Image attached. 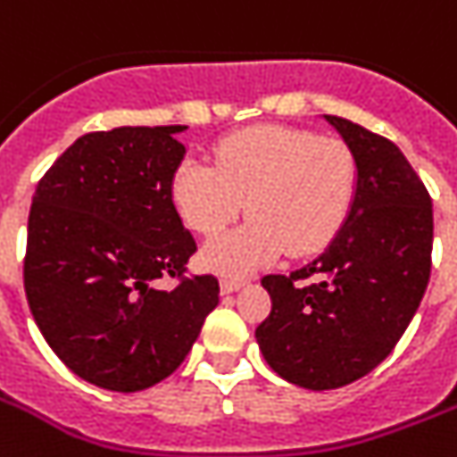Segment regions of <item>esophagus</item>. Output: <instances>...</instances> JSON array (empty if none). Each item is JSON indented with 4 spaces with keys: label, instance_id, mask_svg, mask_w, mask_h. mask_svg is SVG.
I'll return each mask as SVG.
<instances>
[{
    "label": "esophagus",
    "instance_id": "34e87169",
    "mask_svg": "<svg viewBox=\"0 0 457 457\" xmlns=\"http://www.w3.org/2000/svg\"><path fill=\"white\" fill-rule=\"evenodd\" d=\"M245 282L243 280H231V278H221L220 287H221V294H233L237 292V289H243Z\"/></svg>",
    "mask_w": 457,
    "mask_h": 457
}]
</instances>
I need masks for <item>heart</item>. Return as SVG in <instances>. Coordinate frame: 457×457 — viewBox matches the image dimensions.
Masks as SVG:
<instances>
[{
	"mask_svg": "<svg viewBox=\"0 0 457 457\" xmlns=\"http://www.w3.org/2000/svg\"><path fill=\"white\" fill-rule=\"evenodd\" d=\"M355 182V158L338 139L259 126L221 139L214 165L182 158L170 194L179 217L203 236L224 231L247 201L252 220L201 252L205 269L247 275L287 250L296 259L322 252L345 224Z\"/></svg>",
	"mask_w": 457,
	"mask_h": 457,
	"instance_id": "b5f03b06",
	"label": "heart"
}]
</instances>
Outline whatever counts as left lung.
Returning a JSON list of instances; mask_svg holds the SVG:
<instances>
[{"mask_svg":"<svg viewBox=\"0 0 457 457\" xmlns=\"http://www.w3.org/2000/svg\"><path fill=\"white\" fill-rule=\"evenodd\" d=\"M324 120L355 158L353 205L318 259L263 278L273 308L256 327L269 367L305 390H337L378 367L416 315L432 269V201L404 154L353 120Z\"/></svg>","mask_w":457,"mask_h":457,"instance_id":"obj_1","label":"left lung"}]
</instances>
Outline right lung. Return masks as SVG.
I'll list each match as a JSON object with an SVG mask.
<instances>
[{
    "instance_id": "obj_1",
    "label": "right lung",
    "mask_w": 457,
    "mask_h": 457,
    "mask_svg": "<svg viewBox=\"0 0 457 457\" xmlns=\"http://www.w3.org/2000/svg\"><path fill=\"white\" fill-rule=\"evenodd\" d=\"M187 126H120L79 137L34 191L25 294L46 343L79 378L114 392L175 371L220 303L212 275L179 278L195 252L170 179Z\"/></svg>"
}]
</instances>
